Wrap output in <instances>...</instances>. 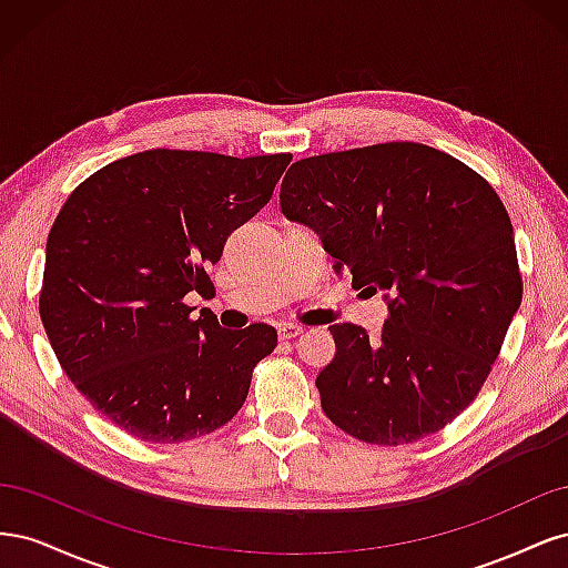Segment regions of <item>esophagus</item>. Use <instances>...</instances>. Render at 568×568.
<instances>
[{"label":"esophagus","instance_id":"1","mask_svg":"<svg viewBox=\"0 0 568 568\" xmlns=\"http://www.w3.org/2000/svg\"><path fill=\"white\" fill-rule=\"evenodd\" d=\"M298 334H303V326H298V324H282V326H280V338H282V341L296 338Z\"/></svg>","mask_w":568,"mask_h":568}]
</instances>
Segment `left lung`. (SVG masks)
<instances>
[{
	"label": "left lung",
	"instance_id": "8db88e82",
	"mask_svg": "<svg viewBox=\"0 0 568 568\" xmlns=\"http://www.w3.org/2000/svg\"><path fill=\"white\" fill-rule=\"evenodd\" d=\"M280 203L320 234L336 274L388 305L379 338L329 326L336 355L315 382L324 415L376 445L440 432L476 398L521 305L500 196L448 153L388 142L296 161Z\"/></svg>",
	"mask_w": 568,
	"mask_h": 568
}]
</instances>
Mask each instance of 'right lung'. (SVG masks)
Returning a JSON list of instances; mask_svg holds the SVG:
<instances>
[{
  "label": "right lung",
  "instance_id": "add662e5",
  "mask_svg": "<svg viewBox=\"0 0 568 568\" xmlns=\"http://www.w3.org/2000/svg\"><path fill=\"white\" fill-rule=\"evenodd\" d=\"M288 163L151 149L97 170L63 203L40 317L68 379L130 436L192 440L242 409L277 332L222 329L209 307L194 320L184 296L211 286L209 265Z\"/></svg>",
  "mask_w": 568,
  "mask_h": 568
}]
</instances>
